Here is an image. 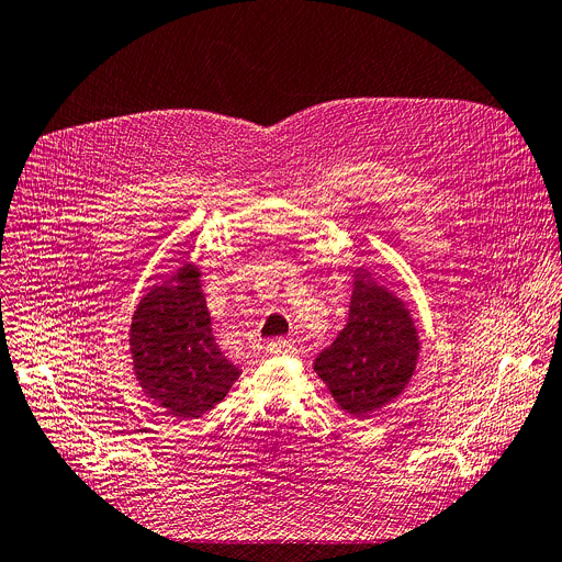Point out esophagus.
<instances>
[{
  "label": "esophagus",
  "instance_id": "1",
  "mask_svg": "<svg viewBox=\"0 0 562 562\" xmlns=\"http://www.w3.org/2000/svg\"><path fill=\"white\" fill-rule=\"evenodd\" d=\"M268 353L271 356H294L296 353V345L289 339H273L271 345H268Z\"/></svg>",
  "mask_w": 562,
  "mask_h": 562
}]
</instances>
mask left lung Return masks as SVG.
I'll return each mask as SVG.
<instances>
[{
    "label": "left lung",
    "instance_id": "8db88e82",
    "mask_svg": "<svg viewBox=\"0 0 562 562\" xmlns=\"http://www.w3.org/2000/svg\"><path fill=\"white\" fill-rule=\"evenodd\" d=\"M418 356L420 337L404 301L356 268L347 326L314 360L337 406L356 418L383 408L406 387Z\"/></svg>",
    "mask_w": 562,
    "mask_h": 562
}]
</instances>
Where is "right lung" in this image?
Returning a JSON list of instances; mask_svg holds the SVG:
<instances>
[{"instance_id": "1", "label": "right lung", "mask_w": 562, "mask_h": 562, "mask_svg": "<svg viewBox=\"0 0 562 562\" xmlns=\"http://www.w3.org/2000/svg\"><path fill=\"white\" fill-rule=\"evenodd\" d=\"M200 268L183 263L151 286L131 324L133 368L142 390L167 416L188 420L221 404L240 370L217 349Z\"/></svg>"}]
</instances>
